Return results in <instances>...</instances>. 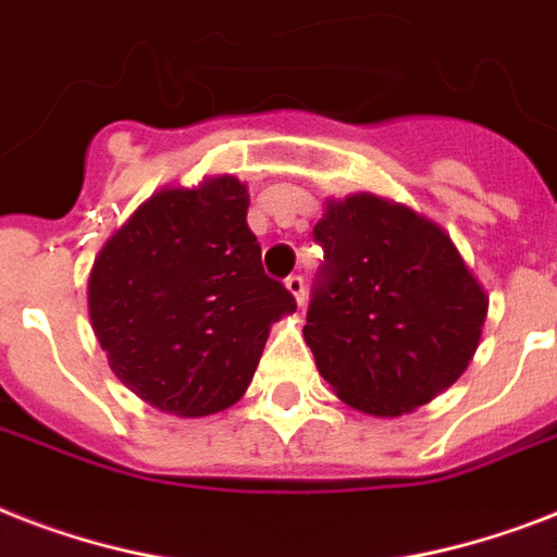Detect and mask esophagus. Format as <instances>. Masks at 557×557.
I'll use <instances>...</instances> for the list:
<instances>
[{
  "label": "esophagus",
  "instance_id": "1",
  "mask_svg": "<svg viewBox=\"0 0 557 557\" xmlns=\"http://www.w3.org/2000/svg\"><path fill=\"white\" fill-rule=\"evenodd\" d=\"M286 288H288V292H292V295H295L297 304L304 306V300H306V280L300 277V274H292V277H286Z\"/></svg>",
  "mask_w": 557,
  "mask_h": 557
}]
</instances>
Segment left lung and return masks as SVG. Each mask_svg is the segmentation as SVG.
Listing matches in <instances>:
<instances>
[{
  "instance_id": "1",
  "label": "left lung",
  "mask_w": 557,
  "mask_h": 557,
  "mask_svg": "<svg viewBox=\"0 0 557 557\" xmlns=\"http://www.w3.org/2000/svg\"><path fill=\"white\" fill-rule=\"evenodd\" d=\"M304 338L349 407L401 416L450 387L480 344L488 297L450 236L370 193L330 201Z\"/></svg>"
}]
</instances>
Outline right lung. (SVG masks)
I'll return each instance as SVG.
<instances>
[{"instance_id": "obj_1", "label": "right lung", "mask_w": 557, "mask_h": 557, "mask_svg": "<svg viewBox=\"0 0 557 557\" xmlns=\"http://www.w3.org/2000/svg\"><path fill=\"white\" fill-rule=\"evenodd\" d=\"M245 213L234 176L161 190L95 260L89 318L109 367L164 413L193 419L239 401L271 323L297 309L262 271Z\"/></svg>"}]
</instances>
